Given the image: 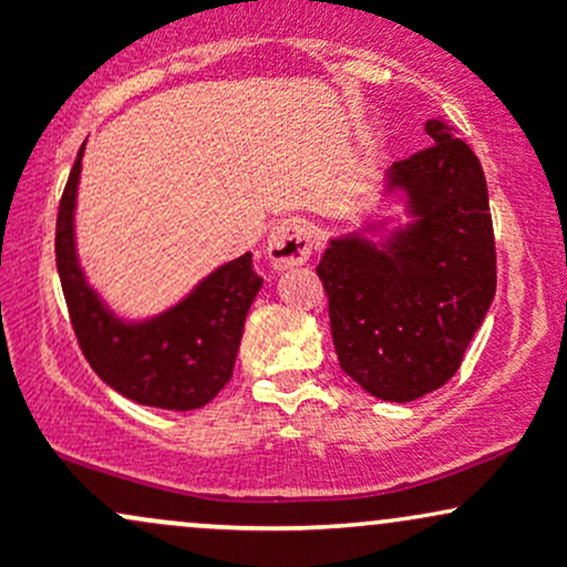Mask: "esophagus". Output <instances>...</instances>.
Segmentation results:
<instances>
[{
    "instance_id": "34e87169",
    "label": "esophagus",
    "mask_w": 567,
    "mask_h": 567,
    "mask_svg": "<svg viewBox=\"0 0 567 567\" xmlns=\"http://www.w3.org/2000/svg\"><path fill=\"white\" fill-rule=\"evenodd\" d=\"M266 256L275 269L285 271L292 266H301L311 256V231L303 220H279L271 226L269 243H266Z\"/></svg>"
}]
</instances>
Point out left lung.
<instances>
[{"label": "left lung", "instance_id": "1", "mask_svg": "<svg viewBox=\"0 0 567 567\" xmlns=\"http://www.w3.org/2000/svg\"><path fill=\"white\" fill-rule=\"evenodd\" d=\"M424 130L432 146L386 173L400 210L330 237L317 266L343 373L386 402L445 386L496 296L483 165L442 116Z\"/></svg>", "mask_w": 567, "mask_h": 567}]
</instances>
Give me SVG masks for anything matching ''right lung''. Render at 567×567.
Returning <instances> with one entry per match:
<instances>
[{
  "label": "right lung",
  "mask_w": 567,
  "mask_h": 567,
  "mask_svg": "<svg viewBox=\"0 0 567 567\" xmlns=\"http://www.w3.org/2000/svg\"><path fill=\"white\" fill-rule=\"evenodd\" d=\"M84 143L71 167L55 226L58 275L82 354L97 379L138 405H207L231 379L245 317L264 288L252 269V252L220 264L157 315H120L87 279L76 247Z\"/></svg>",
  "instance_id": "add662e5"
}]
</instances>
